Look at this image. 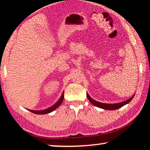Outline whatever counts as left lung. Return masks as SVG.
I'll return each instance as SVG.
<instances>
[{
    "label": "left lung",
    "mask_w": 150,
    "mask_h": 150,
    "mask_svg": "<svg viewBox=\"0 0 150 150\" xmlns=\"http://www.w3.org/2000/svg\"><path fill=\"white\" fill-rule=\"evenodd\" d=\"M87 96L88 100H89L93 105L97 106V107H99V108L105 109V110H116V109H118L119 108L122 107V106H123L124 105H126V104L130 103V101L132 100V98L134 97V96H132V97L130 98H129L128 100H127L126 101H124V102H122V103H120L105 104V103L97 102V101H96L94 99H93V98H91V96L88 95V94H87Z\"/></svg>",
    "instance_id": "8db88e82"
}]
</instances>
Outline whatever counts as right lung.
<instances>
[{
	"instance_id": "add662e5",
	"label": "right lung",
	"mask_w": 150,
	"mask_h": 150,
	"mask_svg": "<svg viewBox=\"0 0 150 150\" xmlns=\"http://www.w3.org/2000/svg\"><path fill=\"white\" fill-rule=\"evenodd\" d=\"M62 101H63V98H60V100L59 101H57V103H55L54 106H51V107H50L49 108L45 109V110H39V111L38 110L35 111V110H30V111H31V112H34L35 114H38V115H45V114H47V113L51 112H52L53 110H54L55 108H57L58 106H59L61 105V103H62Z\"/></svg>"
}]
</instances>
